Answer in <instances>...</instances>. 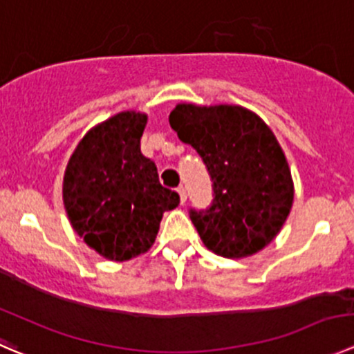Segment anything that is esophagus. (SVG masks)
Instances as JSON below:
<instances>
[{
  "mask_svg": "<svg viewBox=\"0 0 354 354\" xmlns=\"http://www.w3.org/2000/svg\"><path fill=\"white\" fill-rule=\"evenodd\" d=\"M177 192H178V196H180V205H184L185 199H187V192H185V189L182 187V185L177 189Z\"/></svg>",
  "mask_w": 354,
  "mask_h": 354,
  "instance_id": "esophagus-1",
  "label": "esophagus"
}]
</instances>
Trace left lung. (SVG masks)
<instances>
[{
  "label": "left lung",
  "mask_w": 354,
  "mask_h": 354,
  "mask_svg": "<svg viewBox=\"0 0 354 354\" xmlns=\"http://www.w3.org/2000/svg\"><path fill=\"white\" fill-rule=\"evenodd\" d=\"M170 127L198 151L213 182L208 209H191L203 244L246 258L275 239L295 201L288 158L267 124L239 104L178 103Z\"/></svg>",
  "instance_id": "8db88e82"
}]
</instances>
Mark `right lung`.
I'll use <instances>...</instances> for the list:
<instances>
[{
	"label": "right lung",
	"instance_id": "obj_1",
	"mask_svg": "<svg viewBox=\"0 0 354 354\" xmlns=\"http://www.w3.org/2000/svg\"><path fill=\"white\" fill-rule=\"evenodd\" d=\"M148 115L120 111L86 132L66 163L63 205L84 243L111 261L146 253L180 201L141 153Z\"/></svg>",
	"mask_w": 354,
	"mask_h": 354
}]
</instances>
